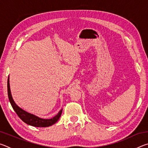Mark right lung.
I'll list each match as a JSON object with an SVG mask.
<instances>
[{"label":"right lung","mask_w":148,"mask_h":148,"mask_svg":"<svg viewBox=\"0 0 148 148\" xmlns=\"http://www.w3.org/2000/svg\"><path fill=\"white\" fill-rule=\"evenodd\" d=\"M7 86H8V95L10 102L12 108H13L14 110L16 112L17 116H19V118L21 119L22 121L25 123L29 125H31V126L36 127H49L51 126V125L56 123L60 118V117H61L62 109L60 110L59 113L57 114L56 116H55L51 119L40 118V117L35 116L34 114H30L29 112L25 111L24 110L17 106L16 104V102H15L13 100V98H12L10 87L9 77L8 79V85H7Z\"/></svg>","instance_id":"obj_1"}]
</instances>
